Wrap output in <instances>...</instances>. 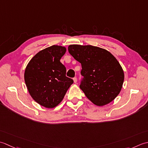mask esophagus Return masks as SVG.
I'll list each match as a JSON object with an SVG mask.
<instances>
[{
  "label": "esophagus",
  "instance_id": "esophagus-1",
  "mask_svg": "<svg viewBox=\"0 0 148 148\" xmlns=\"http://www.w3.org/2000/svg\"><path fill=\"white\" fill-rule=\"evenodd\" d=\"M73 81H74L75 83H77V77H74V78H73Z\"/></svg>",
  "mask_w": 148,
  "mask_h": 148
}]
</instances>
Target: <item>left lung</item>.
<instances>
[{
  "instance_id": "1",
  "label": "left lung",
  "mask_w": 148,
  "mask_h": 148,
  "mask_svg": "<svg viewBox=\"0 0 148 148\" xmlns=\"http://www.w3.org/2000/svg\"><path fill=\"white\" fill-rule=\"evenodd\" d=\"M68 52L82 65L80 88L86 97L98 106L113 101L122 88L124 72L112 54L91 45H71Z\"/></svg>"
}]
</instances>
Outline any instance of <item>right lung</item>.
<instances>
[{
    "label": "right lung",
    "mask_w": 148,
    "mask_h": 148,
    "mask_svg": "<svg viewBox=\"0 0 148 148\" xmlns=\"http://www.w3.org/2000/svg\"><path fill=\"white\" fill-rule=\"evenodd\" d=\"M66 48L53 45L41 50L29 61L24 78L28 91L38 103L53 108L64 98L73 80L66 76V69L60 62Z\"/></svg>",
    "instance_id": "add662e5"
}]
</instances>
